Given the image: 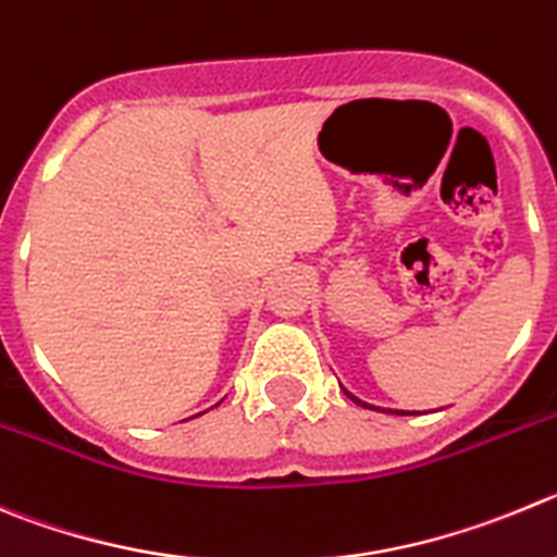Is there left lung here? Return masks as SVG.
Masks as SVG:
<instances>
[{
  "label": "left lung",
  "mask_w": 557,
  "mask_h": 557,
  "mask_svg": "<svg viewBox=\"0 0 557 557\" xmlns=\"http://www.w3.org/2000/svg\"><path fill=\"white\" fill-rule=\"evenodd\" d=\"M346 396H349V398H351V401H355V404H362V401H360V398H355V396H351V393H346ZM362 407H368V404H362ZM371 409H376V407H371ZM398 414H404V412H398Z\"/></svg>",
  "instance_id": "8db88e82"
}]
</instances>
